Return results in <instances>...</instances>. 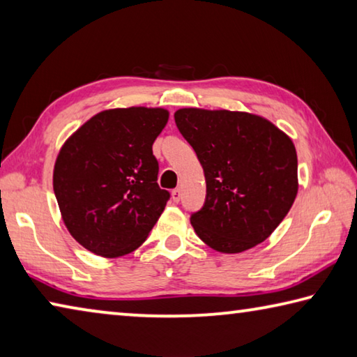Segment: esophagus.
Instances as JSON below:
<instances>
[{
	"label": "esophagus",
	"instance_id": "1",
	"mask_svg": "<svg viewBox=\"0 0 357 357\" xmlns=\"http://www.w3.org/2000/svg\"><path fill=\"white\" fill-rule=\"evenodd\" d=\"M181 197H183V193H181L179 189H174V190L172 192V200H173V203H179Z\"/></svg>",
	"mask_w": 357,
	"mask_h": 357
}]
</instances>
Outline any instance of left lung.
I'll use <instances>...</instances> for the list:
<instances>
[{
	"label": "left lung",
	"mask_w": 357,
	"mask_h": 357,
	"mask_svg": "<svg viewBox=\"0 0 357 357\" xmlns=\"http://www.w3.org/2000/svg\"><path fill=\"white\" fill-rule=\"evenodd\" d=\"M174 121L206 179L190 223L211 249L239 253L263 243L298 195V154L285 132L258 114L179 108Z\"/></svg>",
	"instance_id": "1"
}]
</instances>
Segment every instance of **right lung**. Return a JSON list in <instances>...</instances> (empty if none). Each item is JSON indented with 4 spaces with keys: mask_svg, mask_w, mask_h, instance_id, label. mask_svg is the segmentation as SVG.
I'll return each instance as SVG.
<instances>
[{
    "mask_svg": "<svg viewBox=\"0 0 357 357\" xmlns=\"http://www.w3.org/2000/svg\"><path fill=\"white\" fill-rule=\"evenodd\" d=\"M165 108H110L80 126L59 149L53 190L66 228L104 258L138 249L170 193L157 184L153 143L168 123Z\"/></svg>",
    "mask_w": 357,
    "mask_h": 357,
    "instance_id": "add662e5",
    "label": "right lung"
}]
</instances>
